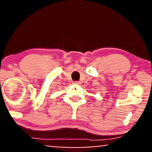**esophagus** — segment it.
Listing matches in <instances>:
<instances>
[{"label":"esophagus","instance_id":"1","mask_svg":"<svg viewBox=\"0 0 152 152\" xmlns=\"http://www.w3.org/2000/svg\"><path fill=\"white\" fill-rule=\"evenodd\" d=\"M72 84H77H77H80V82H77V81H75V82H73V83H72Z\"/></svg>","mask_w":152,"mask_h":152}]
</instances>
